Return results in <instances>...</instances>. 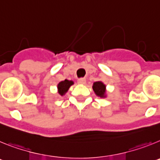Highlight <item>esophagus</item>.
Here are the masks:
<instances>
[{"mask_svg": "<svg viewBox=\"0 0 160 160\" xmlns=\"http://www.w3.org/2000/svg\"><path fill=\"white\" fill-rule=\"evenodd\" d=\"M78 82L79 84H85V83H86V79L83 78H79L78 80Z\"/></svg>", "mask_w": 160, "mask_h": 160, "instance_id": "esophagus-1", "label": "esophagus"}]
</instances>
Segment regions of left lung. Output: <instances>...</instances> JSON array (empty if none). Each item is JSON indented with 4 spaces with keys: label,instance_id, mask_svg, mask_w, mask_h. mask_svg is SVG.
I'll return each instance as SVG.
<instances>
[{
    "label": "left lung",
    "instance_id": "8db88e82",
    "mask_svg": "<svg viewBox=\"0 0 160 160\" xmlns=\"http://www.w3.org/2000/svg\"><path fill=\"white\" fill-rule=\"evenodd\" d=\"M93 90L95 94L99 97H105L106 92V86L102 82H96L93 85Z\"/></svg>",
    "mask_w": 160,
    "mask_h": 160
}]
</instances>
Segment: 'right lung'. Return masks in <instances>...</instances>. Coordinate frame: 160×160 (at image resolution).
I'll return each mask as SVG.
<instances>
[{
	"label": "right lung",
	"instance_id": "add662e5",
	"mask_svg": "<svg viewBox=\"0 0 160 160\" xmlns=\"http://www.w3.org/2000/svg\"><path fill=\"white\" fill-rule=\"evenodd\" d=\"M73 82L72 81H69V80H64V81H62L61 82H59V84L58 85V92L61 95H63L65 93L67 92V90H69V88L70 87L71 85H73Z\"/></svg>",
	"mask_w": 160,
	"mask_h": 160
}]
</instances>
